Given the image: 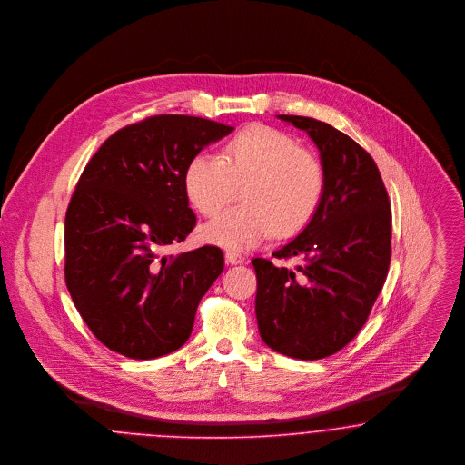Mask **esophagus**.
I'll list each match as a JSON object with an SVG mask.
<instances>
[{
  "mask_svg": "<svg viewBox=\"0 0 465 465\" xmlns=\"http://www.w3.org/2000/svg\"><path fill=\"white\" fill-rule=\"evenodd\" d=\"M225 262H227L229 265H240V263H243V256L238 254V252L227 251V252H225Z\"/></svg>",
  "mask_w": 465,
  "mask_h": 465,
  "instance_id": "obj_1",
  "label": "esophagus"
}]
</instances>
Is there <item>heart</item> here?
Masks as SVG:
<instances>
[{
	"instance_id": "1",
	"label": "heart",
	"mask_w": 465,
	"mask_h": 465,
	"mask_svg": "<svg viewBox=\"0 0 465 465\" xmlns=\"http://www.w3.org/2000/svg\"><path fill=\"white\" fill-rule=\"evenodd\" d=\"M243 183V205L202 225V242L236 252L263 243L278 231L283 236L300 232L321 205L324 169L291 135L252 126L229 141L222 156L196 153L183 171L185 196L203 216L220 213Z\"/></svg>"
}]
</instances>
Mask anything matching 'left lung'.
<instances>
[{
  "label": "left lung",
  "instance_id": "obj_1",
  "mask_svg": "<svg viewBox=\"0 0 465 465\" xmlns=\"http://www.w3.org/2000/svg\"><path fill=\"white\" fill-rule=\"evenodd\" d=\"M303 130L324 169V194L309 225L276 258H303L287 269L254 258L256 319L263 342L287 357L315 361L346 346L366 322L388 274L391 211L373 162L326 123L278 115Z\"/></svg>",
  "mask_w": 465,
  "mask_h": 465
}]
</instances>
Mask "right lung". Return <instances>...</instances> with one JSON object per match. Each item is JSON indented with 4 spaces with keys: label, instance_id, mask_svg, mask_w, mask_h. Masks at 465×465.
<instances>
[{
    "label": "right lung",
    "instance_id": "add662e5",
    "mask_svg": "<svg viewBox=\"0 0 465 465\" xmlns=\"http://www.w3.org/2000/svg\"><path fill=\"white\" fill-rule=\"evenodd\" d=\"M232 126L156 115L114 134L84 167L64 220V278L75 309L110 350L155 359L191 335L200 300L223 271L218 247L160 252L196 223L187 162Z\"/></svg>",
    "mask_w": 465,
    "mask_h": 465
}]
</instances>
